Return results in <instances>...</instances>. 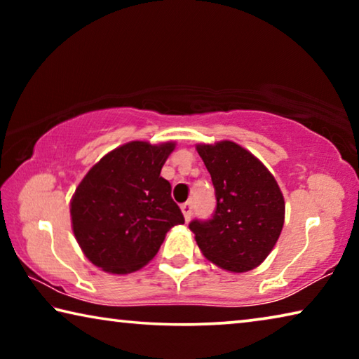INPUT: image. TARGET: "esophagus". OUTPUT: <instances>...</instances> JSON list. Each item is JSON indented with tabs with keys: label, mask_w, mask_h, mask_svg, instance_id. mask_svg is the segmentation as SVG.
I'll use <instances>...</instances> for the list:
<instances>
[{
	"label": "esophagus",
	"mask_w": 359,
	"mask_h": 359,
	"mask_svg": "<svg viewBox=\"0 0 359 359\" xmlns=\"http://www.w3.org/2000/svg\"><path fill=\"white\" fill-rule=\"evenodd\" d=\"M180 209H182V214H184V217H185V222H190L191 214H193L191 203H184L180 205Z\"/></svg>",
	"instance_id": "obj_1"
}]
</instances>
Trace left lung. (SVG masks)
<instances>
[{"label": "left lung", "instance_id": "left-lung-1", "mask_svg": "<svg viewBox=\"0 0 359 359\" xmlns=\"http://www.w3.org/2000/svg\"><path fill=\"white\" fill-rule=\"evenodd\" d=\"M212 177L217 208L190 229L205 258L229 272L258 267L272 252L285 222L277 182L250 151L231 141L196 145Z\"/></svg>", "mask_w": 359, "mask_h": 359}]
</instances>
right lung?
<instances>
[{
    "label": "right lung",
    "mask_w": 359,
    "mask_h": 359,
    "mask_svg": "<svg viewBox=\"0 0 359 359\" xmlns=\"http://www.w3.org/2000/svg\"><path fill=\"white\" fill-rule=\"evenodd\" d=\"M174 142L133 141L90 169L71 199L77 244L95 266L112 274L141 269L184 215L160 172Z\"/></svg>",
    "instance_id": "add662e5"
}]
</instances>
